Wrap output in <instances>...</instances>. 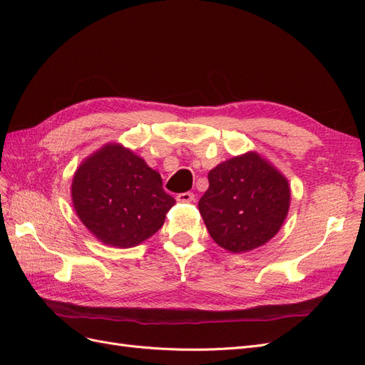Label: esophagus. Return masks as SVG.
Returning <instances> with one entry per match:
<instances>
[{
  "label": "esophagus",
  "instance_id": "obj_1",
  "mask_svg": "<svg viewBox=\"0 0 365 365\" xmlns=\"http://www.w3.org/2000/svg\"><path fill=\"white\" fill-rule=\"evenodd\" d=\"M176 201L178 202H193L195 201V195L190 192H185V193H180L176 196Z\"/></svg>",
  "mask_w": 365,
  "mask_h": 365
}]
</instances>
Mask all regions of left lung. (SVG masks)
Wrapping results in <instances>:
<instances>
[{
  "label": "left lung",
  "instance_id": "1",
  "mask_svg": "<svg viewBox=\"0 0 365 365\" xmlns=\"http://www.w3.org/2000/svg\"><path fill=\"white\" fill-rule=\"evenodd\" d=\"M208 190L200 213L210 236L230 252L256 250L279 233L291 205L286 176L250 150L208 172Z\"/></svg>",
  "mask_w": 365,
  "mask_h": 365
}]
</instances>
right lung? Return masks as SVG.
<instances>
[{"label": "right lung", "mask_w": 365, "mask_h": 365, "mask_svg": "<svg viewBox=\"0 0 365 365\" xmlns=\"http://www.w3.org/2000/svg\"><path fill=\"white\" fill-rule=\"evenodd\" d=\"M71 201L90 233L115 248L137 247L155 235L175 204L161 175L120 143H108L81 163Z\"/></svg>", "instance_id": "right-lung-1"}]
</instances>
